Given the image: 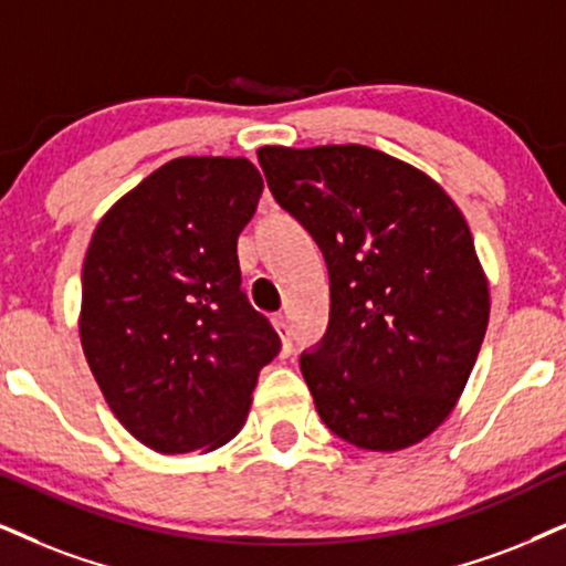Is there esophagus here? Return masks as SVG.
Instances as JSON below:
<instances>
[{"instance_id": "obj_1", "label": "esophagus", "mask_w": 566, "mask_h": 566, "mask_svg": "<svg viewBox=\"0 0 566 566\" xmlns=\"http://www.w3.org/2000/svg\"><path fill=\"white\" fill-rule=\"evenodd\" d=\"M271 324H274L276 334H279V339H282V353L287 355L290 349H292V334H290V324H287V318H284L282 313H276V316L271 318Z\"/></svg>"}]
</instances>
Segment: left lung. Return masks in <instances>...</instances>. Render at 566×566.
Instances as JSON below:
<instances>
[{
	"instance_id": "1",
	"label": "left lung",
	"mask_w": 566,
	"mask_h": 566,
	"mask_svg": "<svg viewBox=\"0 0 566 566\" xmlns=\"http://www.w3.org/2000/svg\"><path fill=\"white\" fill-rule=\"evenodd\" d=\"M271 196L311 232L328 328L300 370L328 431L370 452L423 441L454 410L489 326L462 211L426 171L357 146H263Z\"/></svg>"
}]
</instances>
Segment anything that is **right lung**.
I'll use <instances>...</instances> for the list:
<instances>
[{"label":"right lung","instance_id":"right-lung-1","mask_svg":"<svg viewBox=\"0 0 566 566\" xmlns=\"http://www.w3.org/2000/svg\"><path fill=\"white\" fill-rule=\"evenodd\" d=\"M263 192L248 159L180 156L98 221L81 345L114 418L161 454L240 431L279 336L240 290L238 238Z\"/></svg>","mask_w":566,"mask_h":566}]
</instances>
